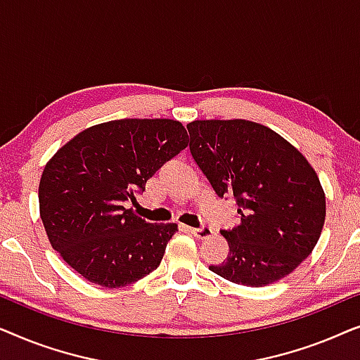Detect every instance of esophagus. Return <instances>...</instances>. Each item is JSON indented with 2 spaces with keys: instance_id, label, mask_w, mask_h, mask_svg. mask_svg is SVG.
Here are the masks:
<instances>
[{
  "instance_id": "esophagus-1",
  "label": "esophagus",
  "mask_w": 360,
  "mask_h": 360,
  "mask_svg": "<svg viewBox=\"0 0 360 360\" xmlns=\"http://www.w3.org/2000/svg\"><path fill=\"white\" fill-rule=\"evenodd\" d=\"M188 233H191L195 236V238L198 239H208L213 236V229L210 228V226H200V228H186Z\"/></svg>"
}]
</instances>
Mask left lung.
Returning a JSON list of instances; mask_svg holds the SVG:
<instances>
[{
    "instance_id": "1",
    "label": "left lung",
    "mask_w": 360,
    "mask_h": 360,
    "mask_svg": "<svg viewBox=\"0 0 360 360\" xmlns=\"http://www.w3.org/2000/svg\"><path fill=\"white\" fill-rule=\"evenodd\" d=\"M190 154L219 198L238 203L240 223L221 231L229 254L210 270L245 287L293 272L321 234L326 200L316 172L277 132L245 120L193 121Z\"/></svg>"
}]
</instances>
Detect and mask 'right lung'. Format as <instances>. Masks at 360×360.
Segmentation results:
<instances>
[{
	"instance_id": "add662e5",
	"label": "right lung",
	"mask_w": 360,
	"mask_h": 360,
	"mask_svg": "<svg viewBox=\"0 0 360 360\" xmlns=\"http://www.w3.org/2000/svg\"><path fill=\"white\" fill-rule=\"evenodd\" d=\"M172 120H117L88 127L49 160L39 184L52 248L83 278L126 287L160 265L176 224L141 219L126 203L186 147Z\"/></svg>"
}]
</instances>
